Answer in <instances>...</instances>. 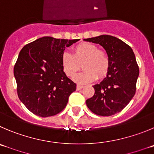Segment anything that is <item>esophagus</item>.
Returning <instances> with one entry per match:
<instances>
[{"instance_id":"34e87169","label":"esophagus","mask_w":154,"mask_h":154,"mask_svg":"<svg viewBox=\"0 0 154 154\" xmlns=\"http://www.w3.org/2000/svg\"><path fill=\"white\" fill-rule=\"evenodd\" d=\"M82 88H84V87H83V86L77 84V90H80Z\"/></svg>"}]
</instances>
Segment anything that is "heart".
Segmentation results:
<instances>
[{"label": "heart", "mask_w": 154, "mask_h": 154, "mask_svg": "<svg viewBox=\"0 0 154 154\" xmlns=\"http://www.w3.org/2000/svg\"><path fill=\"white\" fill-rule=\"evenodd\" d=\"M61 66L66 76L72 78L80 70L84 71L75 77L80 84H89L106 77L110 66L109 57L105 51L93 43L82 42L73 48V53L64 52L61 55Z\"/></svg>", "instance_id": "b5f03b06"}]
</instances>
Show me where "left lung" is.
Here are the masks:
<instances>
[{
	"instance_id": "left-lung-1",
	"label": "left lung",
	"mask_w": 154,
	"mask_h": 154,
	"mask_svg": "<svg viewBox=\"0 0 154 154\" xmlns=\"http://www.w3.org/2000/svg\"><path fill=\"white\" fill-rule=\"evenodd\" d=\"M84 41L102 45L110 60L107 77L93 86L95 93L87 100V106L96 115L112 116L122 111L135 94L139 75L135 55L128 45L112 35H102Z\"/></svg>"
}]
</instances>
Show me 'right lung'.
Segmentation results:
<instances>
[{
  "label": "right lung",
  "instance_id": "add662e5",
  "mask_svg": "<svg viewBox=\"0 0 154 154\" xmlns=\"http://www.w3.org/2000/svg\"><path fill=\"white\" fill-rule=\"evenodd\" d=\"M79 39L45 36L26 45L14 68L19 99L40 117L55 116L64 109L76 84L64 74L61 55Z\"/></svg>",
  "mask_w": 154,
  "mask_h": 154
}]
</instances>
